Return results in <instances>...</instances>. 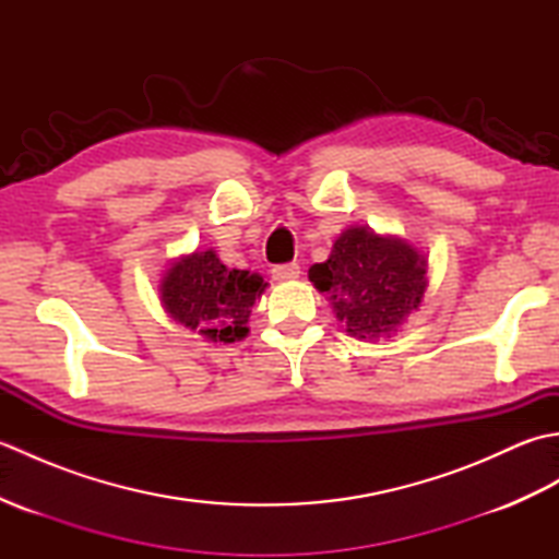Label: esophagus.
<instances>
[{"instance_id": "esophagus-1", "label": "esophagus", "mask_w": 559, "mask_h": 559, "mask_svg": "<svg viewBox=\"0 0 559 559\" xmlns=\"http://www.w3.org/2000/svg\"><path fill=\"white\" fill-rule=\"evenodd\" d=\"M273 273V281H278V283H283V281H295L300 276V266L298 264H283V266H276L271 271Z\"/></svg>"}]
</instances>
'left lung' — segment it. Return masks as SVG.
<instances>
[{
	"mask_svg": "<svg viewBox=\"0 0 559 559\" xmlns=\"http://www.w3.org/2000/svg\"><path fill=\"white\" fill-rule=\"evenodd\" d=\"M310 281L360 341L391 338L418 310L427 286V257L406 237L374 233L370 225H348Z\"/></svg>",
	"mask_w": 559,
	"mask_h": 559,
	"instance_id": "8db88e82",
	"label": "left lung"
}]
</instances>
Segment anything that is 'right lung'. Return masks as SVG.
Masks as SVG:
<instances>
[{
	"label": "right lung",
	"mask_w": 559,
	"mask_h": 559,
	"mask_svg": "<svg viewBox=\"0 0 559 559\" xmlns=\"http://www.w3.org/2000/svg\"><path fill=\"white\" fill-rule=\"evenodd\" d=\"M269 283L254 271L228 269L216 249H194L163 271L160 302L177 324L213 343H235L249 334V314Z\"/></svg>",
	"instance_id": "obj_1"
}]
</instances>
